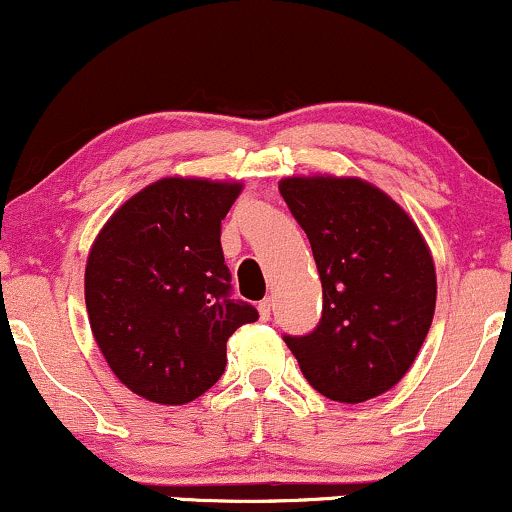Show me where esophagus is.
Returning a JSON list of instances; mask_svg holds the SVG:
<instances>
[{
    "label": "esophagus",
    "mask_w": 512,
    "mask_h": 512,
    "mask_svg": "<svg viewBox=\"0 0 512 512\" xmlns=\"http://www.w3.org/2000/svg\"><path fill=\"white\" fill-rule=\"evenodd\" d=\"M272 308H274L272 298H264V301H260V305H257V310H260L262 320H269V315H272Z\"/></svg>",
    "instance_id": "esophagus-1"
}]
</instances>
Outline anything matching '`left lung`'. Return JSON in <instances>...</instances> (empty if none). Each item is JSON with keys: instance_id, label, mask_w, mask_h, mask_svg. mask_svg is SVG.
I'll list each match as a JSON object with an SVG mask.
<instances>
[{"instance_id": "1", "label": "left lung", "mask_w": 512, "mask_h": 512, "mask_svg": "<svg viewBox=\"0 0 512 512\" xmlns=\"http://www.w3.org/2000/svg\"><path fill=\"white\" fill-rule=\"evenodd\" d=\"M279 192L310 240L322 317L284 334L305 380L334 402L358 404L411 368L436 310V267L407 211L358 178H284Z\"/></svg>"}]
</instances>
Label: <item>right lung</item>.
Segmentation results:
<instances>
[{"mask_svg":"<svg viewBox=\"0 0 512 512\" xmlns=\"http://www.w3.org/2000/svg\"><path fill=\"white\" fill-rule=\"evenodd\" d=\"M240 182L163 178L110 216L86 262V310L122 385L156 404H187L226 368V342L255 322L231 298L221 221Z\"/></svg>","mask_w":512,"mask_h":512,"instance_id":"obj_1","label":"right lung"}]
</instances>
